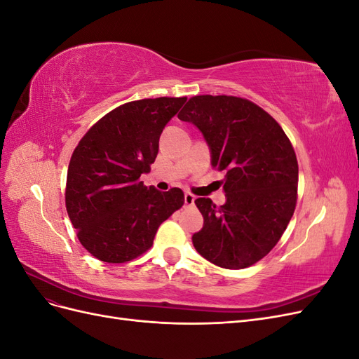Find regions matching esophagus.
Segmentation results:
<instances>
[{
    "mask_svg": "<svg viewBox=\"0 0 359 359\" xmlns=\"http://www.w3.org/2000/svg\"><path fill=\"white\" fill-rule=\"evenodd\" d=\"M194 199H196V198H194V194H191L189 191L184 194V203H186L187 206H191L194 203Z\"/></svg>",
    "mask_w": 359,
    "mask_h": 359,
    "instance_id": "esophagus-1",
    "label": "esophagus"
}]
</instances>
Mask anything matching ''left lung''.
Listing matches in <instances>:
<instances>
[{
    "label": "left lung",
    "mask_w": 359,
    "mask_h": 359,
    "mask_svg": "<svg viewBox=\"0 0 359 359\" xmlns=\"http://www.w3.org/2000/svg\"><path fill=\"white\" fill-rule=\"evenodd\" d=\"M178 118L201 130L211 166L226 172L224 205L194 201L203 227L193 235V245L217 266H252L276 247L295 211V149L276 119L243 97L194 95Z\"/></svg>",
    "instance_id": "1"
}]
</instances>
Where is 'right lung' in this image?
<instances>
[{
    "instance_id": "obj_1",
    "label": "right lung",
    "mask_w": 359,
    "mask_h": 359,
    "mask_svg": "<svg viewBox=\"0 0 359 359\" xmlns=\"http://www.w3.org/2000/svg\"><path fill=\"white\" fill-rule=\"evenodd\" d=\"M187 97L128 102L100 118L74 148L67 170L66 208L78 240L95 259L124 264L153 247L160 224L184 205L173 187L144 186L158 139Z\"/></svg>"
}]
</instances>
